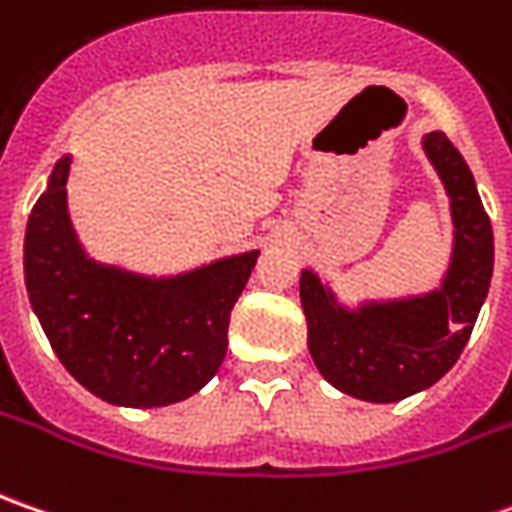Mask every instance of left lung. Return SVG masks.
<instances>
[{"label":"left lung","instance_id":"1","mask_svg":"<svg viewBox=\"0 0 512 512\" xmlns=\"http://www.w3.org/2000/svg\"><path fill=\"white\" fill-rule=\"evenodd\" d=\"M422 150L445 184L453 221L439 289L362 300L351 309L311 269L300 274L311 360L337 391L365 402H397L445 377L467 345L493 277V229L462 152L439 130L422 138Z\"/></svg>","mask_w":512,"mask_h":512}]
</instances>
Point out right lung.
Returning <instances> with one entry per match:
<instances>
[{"instance_id": "1", "label": "right lung", "mask_w": 512, "mask_h": 512, "mask_svg": "<svg viewBox=\"0 0 512 512\" xmlns=\"http://www.w3.org/2000/svg\"><path fill=\"white\" fill-rule=\"evenodd\" d=\"M70 161H56L25 232L27 297L56 357L110 405L161 408L198 394L226 357L229 314L260 252L172 277L98 263L70 223Z\"/></svg>"}]
</instances>
